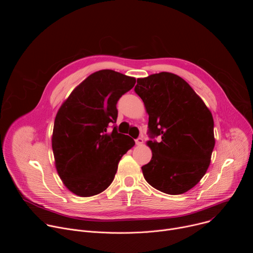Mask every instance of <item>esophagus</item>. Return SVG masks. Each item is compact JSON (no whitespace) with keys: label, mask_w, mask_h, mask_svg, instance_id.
<instances>
[{"label":"esophagus","mask_w":253,"mask_h":253,"mask_svg":"<svg viewBox=\"0 0 253 253\" xmlns=\"http://www.w3.org/2000/svg\"><path fill=\"white\" fill-rule=\"evenodd\" d=\"M136 144H137V145H142V144H143V139L141 138V137H139V138H137L136 139Z\"/></svg>","instance_id":"obj_1"}]
</instances>
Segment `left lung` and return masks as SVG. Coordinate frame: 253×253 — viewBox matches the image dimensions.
<instances>
[{"instance_id": "1", "label": "left lung", "mask_w": 253, "mask_h": 253, "mask_svg": "<svg viewBox=\"0 0 253 253\" xmlns=\"http://www.w3.org/2000/svg\"><path fill=\"white\" fill-rule=\"evenodd\" d=\"M135 92L149 115L152 151L142 166L146 181L155 189L182 194L194 187L206 173L215 145L210 110L190 85L169 72L137 79Z\"/></svg>"}]
</instances>
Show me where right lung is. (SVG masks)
<instances>
[{"instance_id": "obj_1", "label": "right lung", "mask_w": 253, "mask_h": 253, "mask_svg": "<svg viewBox=\"0 0 253 253\" xmlns=\"http://www.w3.org/2000/svg\"><path fill=\"white\" fill-rule=\"evenodd\" d=\"M136 79L113 70H100L80 83L57 112L52 148L64 185L80 197H90L109 186L122 156L134 145L128 135L107 132L116 123V104Z\"/></svg>"}]
</instances>
